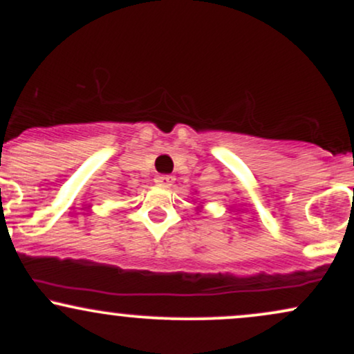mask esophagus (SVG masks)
<instances>
[{"label":"esophagus","mask_w":354,"mask_h":354,"mask_svg":"<svg viewBox=\"0 0 354 354\" xmlns=\"http://www.w3.org/2000/svg\"><path fill=\"white\" fill-rule=\"evenodd\" d=\"M154 181H156L158 186H163V188H169V186H173L174 178L169 176V174H160V176L154 178Z\"/></svg>","instance_id":"34e87169"}]
</instances>
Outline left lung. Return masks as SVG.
<instances>
[{"label":"left lung","instance_id":"obj_1","mask_svg":"<svg viewBox=\"0 0 354 354\" xmlns=\"http://www.w3.org/2000/svg\"><path fill=\"white\" fill-rule=\"evenodd\" d=\"M196 209H198V211H201V205H200V206H198V208H196Z\"/></svg>","mask_w":354,"mask_h":354}]
</instances>
